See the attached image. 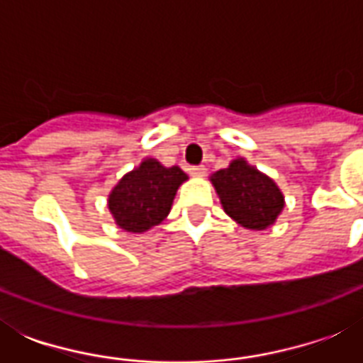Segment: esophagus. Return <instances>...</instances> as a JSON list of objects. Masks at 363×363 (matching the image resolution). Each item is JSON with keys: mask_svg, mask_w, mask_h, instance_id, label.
Listing matches in <instances>:
<instances>
[{"mask_svg": "<svg viewBox=\"0 0 363 363\" xmlns=\"http://www.w3.org/2000/svg\"><path fill=\"white\" fill-rule=\"evenodd\" d=\"M190 173H192L194 177H203L205 173H207V169H205V165H192V167H190Z\"/></svg>", "mask_w": 363, "mask_h": 363, "instance_id": "obj_1", "label": "esophagus"}]
</instances>
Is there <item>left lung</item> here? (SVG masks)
<instances>
[{
  "instance_id": "obj_1",
  "label": "left lung",
  "mask_w": 363,
  "mask_h": 363,
  "mask_svg": "<svg viewBox=\"0 0 363 363\" xmlns=\"http://www.w3.org/2000/svg\"><path fill=\"white\" fill-rule=\"evenodd\" d=\"M222 207L233 220L248 230H265L277 220L284 198L269 177L262 175L245 160H233L230 167L211 177Z\"/></svg>"
}]
</instances>
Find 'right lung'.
Listing matches in <instances>:
<instances>
[{"label":"right lung","instance_id":"obj_1","mask_svg":"<svg viewBox=\"0 0 363 363\" xmlns=\"http://www.w3.org/2000/svg\"><path fill=\"white\" fill-rule=\"evenodd\" d=\"M181 167H164L156 160H145L113 188L109 209L125 232L141 233L158 226L169 215L177 188L186 181Z\"/></svg>","mask_w":363,"mask_h":363}]
</instances>
